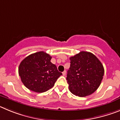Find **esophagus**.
<instances>
[{
    "mask_svg": "<svg viewBox=\"0 0 120 120\" xmlns=\"http://www.w3.org/2000/svg\"><path fill=\"white\" fill-rule=\"evenodd\" d=\"M62 75H63V76H65V75H66V71H64L62 72Z\"/></svg>",
    "mask_w": 120,
    "mask_h": 120,
    "instance_id": "34e87169",
    "label": "esophagus"
}]
</instances>
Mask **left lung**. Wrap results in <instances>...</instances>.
I'll list each match as a JSON object with an SVG mask.
<instances>
[{"mask_svg": "<svg viewBox=\"0 0 120 120\" xmlns=\"http://www.w3.org/2000/svg\"><path fill=\"white\" fill-rule=\"evenodd\" d=\"M70 60L67 80L71 93L81 97L94 93L99 87L105 72L99 59L92 53L82 51L70 57Z\"/></svg>", "mask_w": 120, "mask_h": 120, "instance_id": "1", "label": "left lung"}]
</instances>
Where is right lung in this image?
I'll return each instance as SVG.
<instances>
[{"instance_id": "obj_1", "label": "right lung", "mask_w": 120, "mask_h": 120, "mask_svg": "<svg viewBox=\"0 0 120 120\" xmlns=\"http://www.w3.org/2000/svg\"><path fill=\"white\" fill-rule=\"evenodd\" d=\"M52 57L44 52L29 55L21 62L19 74L24 85L36 93H44L53 87L62 73L50 62Z\"/></svg>"}]
</instances>
